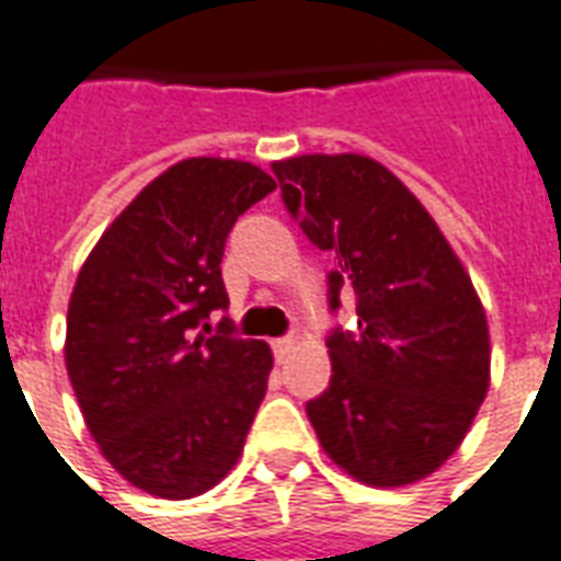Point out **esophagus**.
Returning a JSON list of instances; mask_svg holds the SVG:
<instances>
[{
    "instance_id": "1",
    "label": "esophagus",
    "mask_w": 561,
    "mask_h": 561,
    "mask_svg": "<svg viewBox=\"0 0 561 561\" xmlns=\"http://www.w3.org/2000/svg\"><path fill=\"white\" fill-rule=\"evenodd\" d=\"M294 344H297L294 337H276V341H271L273 356H276V358H285V356H288V353H290V350H294Z\"/></svg>"
}]
</instances>
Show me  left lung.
<instances>
[{
    "mask_svg": "<svg viewBox=\"0 0 561 561\" xmlns=\"http://www.w3.org/2000/svg\"><path fill=\"white\" fill-rule=\"evenodd\" d=\"M282 203L335 259L329 309L356 297V329L327 337L332 379L306 403L329 459L379 489L442 468L489 391V323L442 229L367 156L276 161Z\"/></svg>",
    "mask_w": 561,
    "mask_h": 561,
    "instance_id": "1",
    "label": "left lung"
}]
</instances>
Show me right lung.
Returning <instances> with one entry per match:
<instances>
[{
	"label": "right lung",
	"mask_w": 561,
	"mask_h": 561,
	"mask_svg": "<svg viewBox=\"0 0 561 561\" xmlns=\"http://www.w3.org/2000/svg\"><path fill=\"white\" fill-rule=\"evenodd\" d=\"M264 170L185 158L140 191L102 232L67 311V374L102 456L135 489L187 500L224 480L267 391L273 353L238 337L226 238L271 194Z\"/></svg>",
	"instance_id": "right-lung-1"
}]
</instances>
